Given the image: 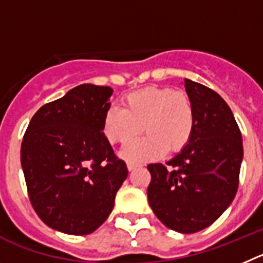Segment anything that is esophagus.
I'll return each instance as SVG.
<instances>
[{
	"label": "esophagus",
	"instance_id": "1",
	"mask_svg": "<svg viewBox=\"0 0 263 263\" xmlns=\"http://www.w3.org/2000/svg\"><path fill=\"white\" fill-rule=\"evenodd\" d=\"M137 166H139V165L134 164V162H128V164H127V169H128L129 172H132V170H135Z\"/></svg>",
	"mask_w": 263,
	"mask_h": 263
}]
</instances>
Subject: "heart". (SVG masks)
I'll return each instance as SVG.
<instances>
[{"label": "heart", "mask_w": 263, "mask_h": 263, "mask_svg": "<svg viewBox=\"0 0 263 263\" xmlns=\"http://www.w3.org/2000/svg\"><path fill=\"white\" fill-rule=\"evenodd\" d=\"M195 123V108L184 91L151 86L123 97L122 110L107 108L102 132L111 144H126L146 132L122 151L129 162H144L161 158L166 151L181 152L191 141Z\"/></svg>", "instance_id": "b5f03b06"}]
</instances>
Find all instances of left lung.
Masks as SVG:
<instances>
[{"mask_svg": "<svg viewBox=\"0 0 263 263\" xmlns=\"http://www.w3.org/2000/svg\"><path fill=\"white\" fill-rule=\"evenodd\" d=\"M195 108L191 141L162 164L148 165V202L161 223L195 233L215 223L235 199L243 157L242 137L232 110L216 91L184 79Z\"/></svg>", "mask_w": 263, "mask_h": 263, "instance_id": "obj_1", "label": "left lung"}]
</instances>
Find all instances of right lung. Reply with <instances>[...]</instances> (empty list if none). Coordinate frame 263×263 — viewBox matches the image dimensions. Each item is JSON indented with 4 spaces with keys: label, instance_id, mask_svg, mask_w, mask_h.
Segmentation results:
<instances>
[{
    "label": "right lung",
    "instance_id": "right-lung-1",
    "mask_svg": "<svg viewBox=\"0 0 263 263\" xmlns=\"http://www.w3.org/2000/svg\"><path fill=\"white\" fill-rule=\"evenodd\" d=\"M112 89L82 84L35 112L21 164L37 216L67 235H89L112 211L128 176L102 132Z\"/></svg>",
    "mask_w": 263,
    "mask_h": 263
}]
</instances>
